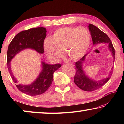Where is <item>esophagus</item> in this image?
<instances>
[{"instance_id":"1","label":"esophagus","mask_w":124,"mask_h":124,"mask_svg":"<svg viewBox=\"0 0 124 124\" xmlns=\"http://www.w3.org/2000/svg\"><path fill=\"white\" fill-rule=\"evenodd\" d=\"M68 63L69 64H70V65H73V64L71 63Z\"/></svg>"}]
</instances>
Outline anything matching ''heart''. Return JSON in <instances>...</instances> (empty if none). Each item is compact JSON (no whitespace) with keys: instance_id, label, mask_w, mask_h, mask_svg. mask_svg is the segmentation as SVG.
Instances as JSON below:
<instances>
[{"instance_id":"1","label":"heart","mask_w":124,"mask_h":124,"mask_svg":"<svg viewBox=\"0 0 124 124\" xmlns=\"http://www.w3.org/2000/svg\"><path fill=\"white\" fill-rule=\"evenodd\" d=\"M90 43V35L84 27H63L54 31L51 38L44 41V50L50 59L57 60L64 51L70 59L75 60L86 54Z\"/></svg>"}]
</instances>
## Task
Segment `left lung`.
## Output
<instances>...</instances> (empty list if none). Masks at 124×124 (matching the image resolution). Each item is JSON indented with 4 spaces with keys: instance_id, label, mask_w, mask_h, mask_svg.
Instances as JSON below:
<instances>
[{
    "instance_id": "8db88e82",
    "label": "left lung",
    "mask_w": 124,
    "mask_h": 124,
    "mask_svg": "<svg viewBox=\"0 0 124 124\" xmlns=\"http://www.w3.org/2000/svg\"><path fill=\"white\" fill-rule=\"evenodd\" d=\"M89 29L91 36L92 37V42L93 45H97L100 43H106L108 44V48L112 52V55L113 59L115 58V51L112 41L109 38L106 34L98 28L97 27L93 24L89 25ZM87 54L75 63V74L74 75V81L78 87L80 89L86 91H93L97 90L103 86L110 78L112 75L113 70L110 71L108 76L103 79L96 81L87 76L83 70V63L87 55Z\"/></svg>"
}]
</instances>
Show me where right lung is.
Instances as JSON below:
<instances>
[{
    "label": "right lung",
    "instance_id": "add662e5",
    "mask_svg": "<svg viewBox=\"0 0 124 124\" xmlns=\"http://www.w3.org/2000/svg\"><path fill=\"white\" fill-rule=\"evenodd\" d=\"M46 29L44 27L31 28L18 33L9 45L7 51V66L14 82L17 80L11 72L10 62L14 56L22 50L31 49L39 54L44 53V40L46 37ZM42 70L37 78L31 84L16 85L18 89L26 95L37 96L43 94L51 86L53 74L61 67V64H49L42 61Z\"/></svg>",
    "mask_w": 124,
    "mask_h": 124
}]
</instances>
